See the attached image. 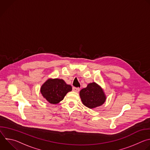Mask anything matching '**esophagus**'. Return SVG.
<instances>
[{"label":"esophagus","mask_w":150,"mask_h":150,"mask_svg":"<svg viewBox=\"0 0 150 150\" xmlns=\"http://www.w3.org/2000/svg\"><path fill=\"white\" fill-rule=\"evenodd\" d=\"M79 90H80L79 88H76V87H72V91H74V92L78 93V92L79 91Z\"/></svg>","instance_id":"obj_1"}]
</instances>
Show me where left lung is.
<instances>
[{"label": "left lung", "instance_id": "1", "mask_svg": "<svg viewBox=\"0 0 150 150\" xmlns=\"http://www.w3.org/2000/svg\"><path fill=\"white\" fill-rule=\"evenodd\" d=\"M79 95L83 105L90 109L102 105L106 98L102 88L95 82L88 84L86 88L82 89Z\"/></svg>", "mask_w": 150, "mask_h": 150}]
</instances>
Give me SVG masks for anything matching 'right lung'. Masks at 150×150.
I'll list each match as a JSON object with an SVG mask.
<instances>
[{
	"instance_id": "obj_1",
	"label": "right lung",
	"mask_w": 150,
	"mask_h": 150,
	"mask_svg": "<svg viewBox=\"0 0 150 150\" xmlns=\"http://www.w3.org/2000/svg\"><path fill=\"white\" fill-rule=\"evenodd\" d=\"M72 91V87L63 79H49L41 87V93L50 103L57 104Z\"/></svg>"
}]
</instances>
